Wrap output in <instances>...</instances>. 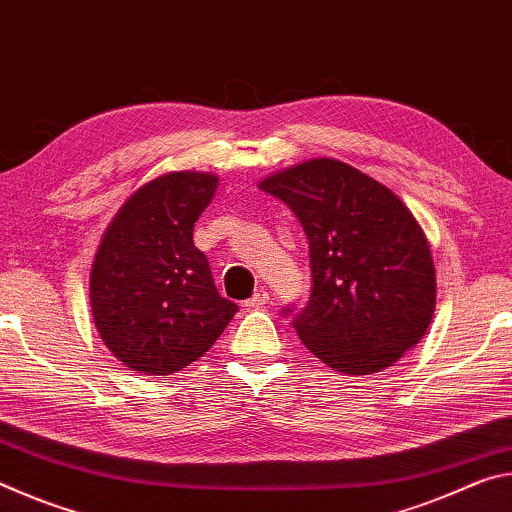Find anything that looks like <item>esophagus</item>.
I'll return each mask as SVG.
<instances>
[{"instance_id": "obj_1", "label": "esophagus", "mask_w": 512, "mask_h": 512, "mask_svg": "<svg viewBox=\"0 0 512 512\" xmlns=\"http://www.w3.org/2000/svg\"><path fill=\"white\" fill-rule=\"evenodd\" d=\"M264 305H268V291L266 289H259L253 298H248L244 302L246 309H259V307H264Z\"/></svg>"}]
</instances>
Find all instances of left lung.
Returning a JSON list of instances; mask_svg holds the SVG:
<instances>
[{
    "mask_svg": "<svg viewBox=\"0 0 512 512\" xmlns=\"http://www.w3.org/2000/svg\"><path fill=\"white\" fill-rule=\"evenodd\" d=\"M305 228L314 289L293 327L343 375L391 368L436 311V268L424 230L393 189L334 158L259 180Z\"/></svg>",
    "mask_w": 512,
    "mask_h": 512,
    "instance_id": "8db88e82",
    "label": "left lung"
}]
</instances>
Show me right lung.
Instances as JSON below:
<instances>
[{"label": "right lung", "instance_id": "obj_1", "mask_svg": "<svg viewBox=\"0 0 512 512\" xmlns=\"http://www.w3.org/2000/svg\"><path fill=\"white\" fill-rule=\"evenodd\" d=\"M216 185L214 173H162L135 189L103 230L90 271L92 318L106 348L131 370H183L237 314L194 246V223Z\"/></svg>", "mask_w": 512, "mask_h": 512}]
</instances>
